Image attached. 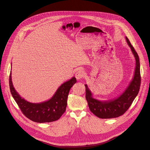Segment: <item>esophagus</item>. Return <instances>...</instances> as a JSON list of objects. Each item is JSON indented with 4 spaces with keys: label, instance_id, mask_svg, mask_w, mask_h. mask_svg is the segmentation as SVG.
<instances>
[{
    "label": "esophagus",
    "instance_id": "34e87169",
    "mask_svg": "<svg viewBox=\"0 0 150 150\" xmlns=\"http://www.w3.org/2000/svg\"><path fill=\"white\" fill-rule=\"evenodd\" d=\"M85 75V72L84 71H82V70H79L78 72H76L75 74V78H76V79L79 80L81 79H82Z\"/></svg>",
    "mask_w": 150,
    "mask_h": 150
}]
</instances>
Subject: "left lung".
I'll return each instance as SVG.
<instances>
[{
    "instance_id": "1",
    "label": "left lung",
    "mask_w": 150,
    "mask_h": 150,
    "mask_svg": "<svg viewBox=\"0 0 150 150\" xmlns=\"http://www.w3.org/2000/svg\"><path fill=\"white\" fill-rule=\"evenodd\" d=\"M126 40L135 57L136 67L134 78L125 92L116 99L101 101L92 97L90 90L87 85H85V98L89 109L94 115L101 119L116 118L123 115L129 108L139 91L141 78L139 56L127 37Z\"/></svg>"
}]
</instances>
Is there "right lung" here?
I'll return each mask as SVG.
<instances>
[{
  "label": "right lung",
  "instance_id": "add662e5",
  "mask_svg": "<svg viewBox=\"0 0 150 150\" xmlns=\"http://www.w3.org/2000/svg\"><path fill=\"white\" fill-rule=\"evenodd\" d=\"M76 82L73 77L63 83L49 100L41 103H31L22 98L16 93L9 75V88L11 94L23 113L30 120L37 123L52 122L58 120L66 111L67 99L70 89Z\"/></svg>",
  "mask_w": 150,
  "mask_h": 150
}]
</instances>
